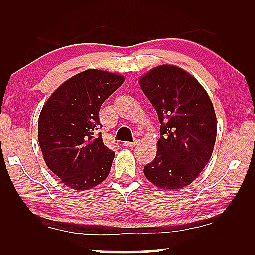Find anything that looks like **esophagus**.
<instances>
[{
  "label": "esophagus",
  "instance_id": "esophagus-1",
  "mask_svg": "<svg viewBox=\"0 0 255 255\" xmlns=\"http://www.w3.org/2000/svg\"><path fill=\"white\" fill-rule=\"evenodd\" d=\"M137 142H138V139H135V141H132V142H124V146H129V148H132V146H135L136 144H137Z\"/></svg>",
  "mask_w": 255,
  "mask_h": 255
}]
</instances>
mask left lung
Returning <instances> with one entry per match:
<instances>
[{
  "label": "left lung",
  "mask_w": 255,
  "mask_h": 255,
  "mask_svg": "<svg viewBox=\"0 0 255 255\" xmlns=\"http://www.w3.org/2000/svg\"><path fill=\"white\" fill-rule=\"evenodd\" d=\"M139 85L160 123L157 155L144 174L157 187L180 189L199 177L213 153L217 132L213 103L196 78L172 64L153 68Z\"/></svg>",
  "instance_id": "left-lung-1"
}]
</instances>
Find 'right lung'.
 Wrapping results in <instances>:
<instances>
[{
  "mask_svg": "<svg viewBox=\"0 0 255 255\" xmlns=\"http://www.w3.org/2000/svg\"><path fill=\"white\" fill-rule=\"evenodd\" d=\"M123 83L120 75L88 69L60 85L42 107L38 139L45 163L75 191L91 189L110 173L114 152L96 132L100 106Z\"/></svg>",
  "mask_w": 255,
  "mask_h": 255,
  "instance_id": "right-lung-1",
  "label": "right lung"
}]
</instances>
